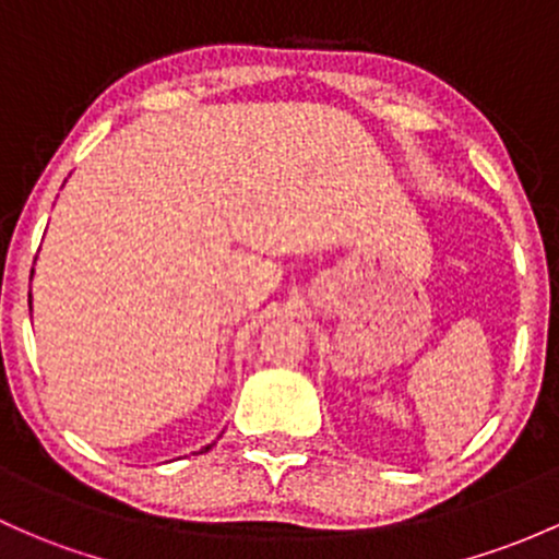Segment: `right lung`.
Returning a JSON list of instances; mask_svg holds the SVG:
<instances>
[{"mask_svg": "<svg viewBox=\"0 0 559 559\" xmlns=\"http://www.w3.org/2000/svg\"><path fill=\"white\" fill-rule=\"evenodd\" d=\"M32 274H34V272H32ZM28 309H32V293H28ZM210 448H213V445H205L202 450H210Z\"/></svg>", "mask_w": 559, "mask_h": 559, "instance_id": "add662e5", "label": "right lung"}]
</instances>
